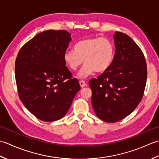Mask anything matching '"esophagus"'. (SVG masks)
<instances>
[{
    "instance_id": "1",
    "label": "esophagus",
    "mask_w": 159,
    "mask_h": 159,
    "mask_svg": "<svg viewBox=\"0 0 159 159\" xmlns=\"http://www.w3.org/2000/svg\"><path fill=\"white\" fill-rule=\"evenodd\" d=\"M86 82H85V81H84V80H81V81H80V86H81V88H84V86H86Z\"/></svg>"
}]
</instances>
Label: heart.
<instances>
[{
    "label": "heart",
    "instance_id": "heart-1",
    "mask_svg": "<svg viewBox=\"0 0 159 159\" xmlns=\"http://www.w3.org/2000/svg\"><path fill=\"white\" fill-rule=\"evenodd\" d=\"M115 48L107 38H88L74 45V50H68L63 59L69 69L75 71L84 61L85 64L78 74L80 78H86L96 71L103 73L108 70L114 60Z\"/></svg>",
    "mask_w": 159,
    "mask_h": 159
}]
</instances>
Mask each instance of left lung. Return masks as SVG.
I'll return each mask as SVG.
<instances>
[{
  "label": "left lung",
  "instance_id": "1",
  "mask_svg": "<svg viewBox=\"0 0 159 159\" xmlns=\"http://www.w3.org/2000/svg\"><path fill=\"white\" fill-rule=\"evenodd\" d=\"M115 54L111 66L89 81L95 115L106 122L121 120L134 111L143 96L147 80L144 55L132 39L114 35Z\"/></svg>",
  "mask_w": 159,
  "mask_h": 159
}]
</instances>
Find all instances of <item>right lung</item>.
<instances>
[{
	"label": "right lung",
	"mask_w": 159,
	"mask_h": 159,
	"mask_svg": "<svg viewBox=\"0 0 159 159\" xmlns=\"http://www.w3.org/2000/svg\"><path fill=\"white\" fill-rule=\"evenodd\" d=\"M70 40V34L65 30L45 31L24 44L16 57L19 98L42 121L62 118L80 90L78 80L72 78L63 59Z\"/></svg>",
	"instance_id": "right-lung-1"
}]
</instances>
